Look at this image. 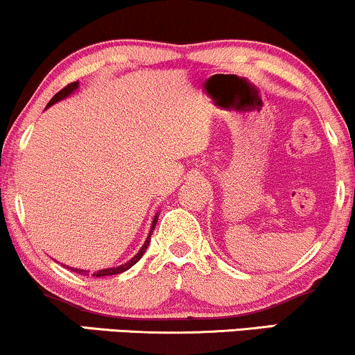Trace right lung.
<instances>
[{
    "mask_svg": "<svg viewBox=\"0 0 355 355\" xmlns=\"http://www.w3.org/2000/svg\"><path fill=\"white\" fill-rule=\"evenodd\" d=\"M76 89H78V81H73V83L67 85V87H64L63 89H60V92L56 93L55 96H53V98L50 100V103L46 105V108H50L51 105H55V103H56V101H60V100L67 98V96H70L73 92H76ZM157 220H158V215H155V218H153V222H152V230H150L148 237H146L145 243H144V245H141L140 250H138V254H137L135 257H133L132 260H128V262L123 263V266H120V267L101 268V270H96V272H93V277H107V275H116V274H121V272L128 270L130 267H133V266H135V263L138 262V260H140L141 257H144V254H145V252H146V248H148V245H150V237H152V234H153V229H155V225H157ZM67 268H70V270L76 272V274H83V275H87V274H88V270H80V268H73V267H67Z\"/></svg>",
    "mask_w": 355,
    "mask_h": 355,
    "instance_id": "right-lung-1",
    "label": "right lung"
}]
</instances>
